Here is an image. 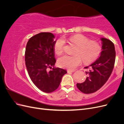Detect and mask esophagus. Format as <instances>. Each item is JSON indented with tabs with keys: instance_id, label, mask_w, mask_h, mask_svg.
Instances as JSON below:
<instances>
[{
	"instance_id": "obj_1",
	"label": "esophagus",
	"mask_w": 124,
	"mask_h": 124,
	"mask_svg": "<svg viewBox=\"0 0 124 124\" xmlns=\"http://www.w3.org/2000/svg\"><path fill=\"white\" fill-rule=\"evenodd\" d=\"M75 71V70H67V72H68V73H69V72H73Z\"/></svg>"
}]
</instances>
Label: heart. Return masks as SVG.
Wrapping results in <instances>:
<instances>
[{
  "mask_svg": "<svg viewBox=\"0 0 124 124\" xmlns=\"http://www.w3.org/2000/svg\"><path fill=\"white\" fill-rule=\"evenodd\" d=\"M71 43L77 46L72 56L63 55L58 59V65L61 67L70 70L76 69L82 63H88L94 61L98 57L101 51L99 43L94 40H89L86 36L81 34L75 35L69 38ZM65 46V41L59 39L54 45L55 53L60 55L62 53Z\"/></svg>",
  "mask_w": 124,
  "mask_h": 124,
  "instance_id": "obj_1",
  "label": "heart"
}]
</instances>
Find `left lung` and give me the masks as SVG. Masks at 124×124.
Listing matches in <instances>:
<instances>
[{
    "label": "left lung",
    "instance_id": "left-lung-1",
    "mask_svg": "<svg viewBox=\"0 0 124 124\" xmlns=\"http://www.w3.org/2000/svg\"><path fill=\"white\" fill-rule=\"evenodd\" d=\"M100 40L102 51L99 57L89 66L91 69L86 72L88 77L85 81L77 84L78 89L85 93H93L99 89L106 83L114 68L116 54L114 45L105 38Z\"/></svg>",
    "mask_w": 124,
    "mask_h": 124
}]
</instances>
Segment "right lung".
I'll list each match as a JSON object with an SVG mask.
<instances>
[{"instance_id": "add662e5", "label": "right lung", "mask_w": 124, "mask_h": 124, "mask_svg": "<svg viewBox=\"0 0 124 124\" xmlns=\"http://www.w3.org/2000/svg\"><path fill=\"white\" fill-rule=\"evenodd\" d=\"M54 38L51 32H40L30 38L25 50V64L30 78L39 89L47 93L58 87L67 73L65 69L54 67ZM50 68L52 69L49 70Z\"/></svg>"}]
</instances>
